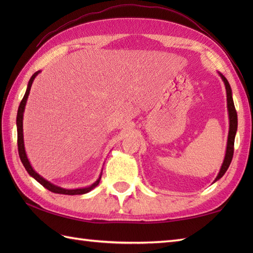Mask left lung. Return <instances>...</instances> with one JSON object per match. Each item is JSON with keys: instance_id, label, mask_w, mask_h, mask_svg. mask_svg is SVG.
Returning <instances> with one entry per match:
<instances>
[{"instance_id": "8db88e82", "label": "left lung", "mask_w": 253, "mask_h": 253, "mask_svg": "<svg viewBox=\"0 0 253 253\" xmlns=\"http://www.w3.org/2000/svg\"><path fill=\"white\" fill-rule=\"evenodd\" d=\"M221 77L223 79V82L225 84V87H226V92H227V107H228V112H229V132H228V140H227V149H226V154H225V159L223 165L221 168V170L216 177V179H219L223 175L226 173L227 169L229 168V164L233 160V155H234V143H235V135L236 131H237V112H236L235 105H234V101H233V96H232V89H230V85L227 82V79L225 78L223 75H221Z\"/></svg>"}]
</instances>
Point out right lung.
Instances as JSON below:
<instances>
[{"mask_svg": "<svg viewBox=\"0 0 253 253\" xmlns=\"http://www.w3.org/2000/svg\"><path fill=\"white\" fill-rule=\"evenodd\" d=\"M38 74H39V72H36L34 75H32V77L30 78L29 83H28V87H27L26 93L24 95L23 100H21V102H20L19 107H18V112H17V122H16V123H17V146H18V154H19L20 161H21V163H23V165L25 166L26 170L29 173V175L34 177V178L37 181H39L40 184L43 186L44 188H46L47 190H50V191L54 192V193H61V195H71V196H74V195H84V193L89 192L91 189H93L94 187H96V186L99 185L101 177L94 182V184H92L90 187L79 188V189H64V188L54 186L53 184H51V182L45 180L43 177H41L39 174H37L36 171L34 170V169L31 168V165L29 163L28 159H27V155H26V152H25V146H24V138H23V115H24L26 102H27V99H28V95H29V92H30V88H31L32 82H34V79L36 78V76H37Z\"/></svg>", "mask_w": 253, "mask_h": 253, "instance_id": "right-lung-1", "label": "right lung"}]
</instances>
